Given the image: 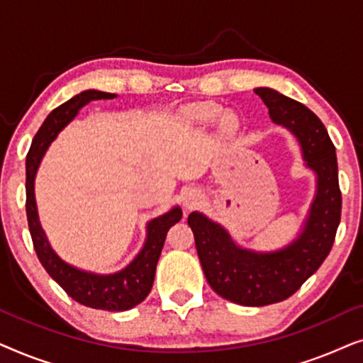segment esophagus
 I'll use <instances>...</instances> for the list:
<instances>
[{
    "label": "esophagus",
    "instance_id": "obj_1",
    "mask_svg": "<svg viewBox=\"0 0 363 363\" xmlns=\"http://www.w3.org/2000/svg\"><path fill=\"white\" fill-rule=\"evenodd\" d=\"M201 201V195L195 190H190L188 193H185V198H183V206L186 208V210H193V208H196L200 205Z\"/></svg>",
    "mask_w": 363,
    "mask_h": 363
}]
</instances>
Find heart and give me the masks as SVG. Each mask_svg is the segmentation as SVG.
Segmentation results:
<instances>
[{"instance_id": "heart-1", "label": "heart", "mask_w": 363, "mask_h": 363, "mask_svg": "<svg viewBox=\"0 0 363 363\" xmlns=\"http://www.w3.org/2000/svg\"><path fill=\"white\" fill-rule=\"evenodd\" d=\"M182 113L188 122L198 123V125H208V123L215 122L216 118L221 116V107L213 102H198L191 104V106H186L183 108ZM220 128L225 135H233V133H236L238 128H240V122H238L236 116L226 113V116L221 117Z\"/></svg>"}]
</instances>
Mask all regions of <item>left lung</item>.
<instances>
[{"instance_id": "left-lung-1", "label": "left lung", "mask_w": 363, "mask_h": 363, "mask_svg": "<svg viewBox=\"0 0 363 363\" xmlns=\"http://www.w3.org/2000/svg\"><path fill=\"white\" fill-rule=\"evenodd\" d=\"M255 92L271 121L297 138L306 167L315 173V195L301 233L281 250L255 251L238 245L220 223L200 211L190 213L188 225L211 289L236 304L259 307L287 299L319 269L334 245L342 195L335 147L319 117L274 89Z\"/></svg>"}]
</instances>
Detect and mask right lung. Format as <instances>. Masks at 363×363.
Masks as SVG:
<instances>
[{
    "label": "right lung",
    "mask_w": 363,
    "mask_h": 363,
    "mask_svg": "<svg viewBox=\"0 0 363 363\" xmlns=\"http://www.w3.org/2000/svg\"><path fill=\"white\" fill-rule=\"evenodd\" d=\"M113 97H117L116 94L89 89L69 99L46 117L34 135L26 157V213L34 250L48 274L79 304L92 307V309L121 312L140 304L152 291L157 262L167 233L175 223L182 220V208L173 206L170 211L147 223L145 242L138 255L123 269L112 274H97V272L79 269L56 255L39 223L36 196H34V178H36L39 163L62 128L71 123L79 111L89 102Z\"/></svg>",
    "instance_id": "add662e5"
}]
</instances>
